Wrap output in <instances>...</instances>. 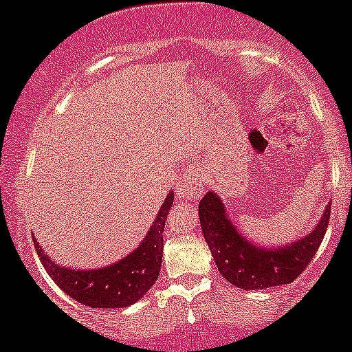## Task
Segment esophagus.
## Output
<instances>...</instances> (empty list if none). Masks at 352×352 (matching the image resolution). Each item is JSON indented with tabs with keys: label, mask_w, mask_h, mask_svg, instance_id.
Here are the masks:
<instances>
[{
	"label": "esophagus",
	"mask_w": 352,
	"mask_h": 352,
	"mask_svg": "<svg viewBox=\"0 0 352 352\" xmlns=\"http://www.w3.org/2000/svg\"><path fill=\"white\" fill-rule=\"evenodd\" d=\"M205 185H207V180H205L204 173H201L200 168L190 167L188 172L185 173L184 180H180L179 193L180 197H184V199L195 200L205 192Z\"/></svg>",
	"instance_id": "34e87169"
}]
</instances>
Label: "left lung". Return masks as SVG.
I'll return each mask as SVG.
<instances>
[{"mask_svg": "<svg viewBox=\"0 0 352 352\" xmlns=\"http://www.w3.org/2000/svg\"><path fill=\"white\" fill-rule=\"evenodd\" d=\"M199 217L221 276L241 289H265L288 285L305 272L324 238L331 201L308 235L281 246H260L243 236L230 220L223 200L212 190L200 200Z\"/></svg>", "mask_w": 352, "mask_h": 352, "instance_id": "left-lung-1", "label": "left lung"}]
</instances>
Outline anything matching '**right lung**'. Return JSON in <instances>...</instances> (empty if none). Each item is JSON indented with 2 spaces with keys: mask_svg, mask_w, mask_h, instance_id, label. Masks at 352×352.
Listing matches in <instances>:
<instances>
[{
  "mask_svg": "<svg viewBox=\"0 0 352 352\" xmlns=\"http://www.w3.org/2000/svg\"><path fill=\"white\" fill-rule=\"evenodd\" d=\"M173 204V192L167 193L152 227L135 250L116 263L96 270H76L52 261L34 240L36 253L52 281L72 300L91 308H125L144 298L160 273L164 253L165 218Z\"/></svg>",
  "mask_w": 352,
  "mask_h": 352,
  "instance_id": "right-lung-1",
  "label": "right lung"
}]
</instances>
